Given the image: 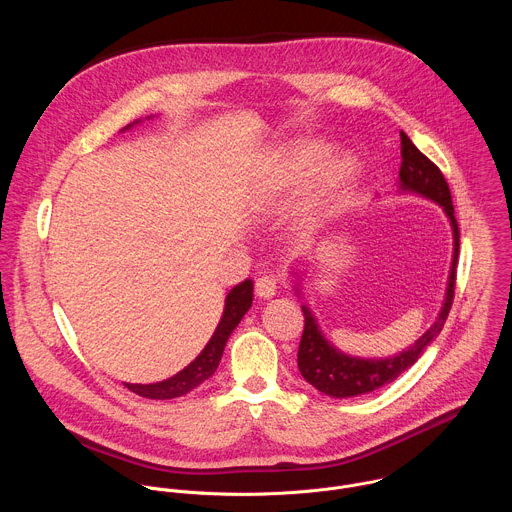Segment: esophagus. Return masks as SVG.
<instances>
[{
    "label": "esophagus",
    "instance_id": "1",
    "mask_svg": "<svg viewBox=\"0 0 512 512\" xmlns=\"http://www.w3.org/2000/svg\"><path fill=\"white\" fill-rule=\"evenodd\" d=\"M277 279L273 275H261L257 281H255V294L257 298H263V300H269L277 294Z\"/></svg>",
    "mask_w": 512,
    "mask_h": 512
}]
</instances>
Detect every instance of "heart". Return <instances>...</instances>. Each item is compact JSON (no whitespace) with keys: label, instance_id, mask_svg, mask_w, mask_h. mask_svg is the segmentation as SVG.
<instances>
[{"label":"heart","instance_id":"1","mask_svg":"<svg viewBox=\"0 0 512 512\" xmlns=\"http://www.w3.org/2000/svg\"><path fill=\"white\" fill-rule=\"evenodd\" d=\"M324 156H326L324 145H318V143L298 145L296 150H291V154L283 164L281 184L291 186L300 182L304 176L311 174L322 163ZM354 174H356V166L350 158H336L323 164L312 175L306 186V194L300 206L302 225L316 227L320 221H324L326 216L336 212L344 204L348 190L352 188Z\"/></svg>","mask_w":512,"mask_h":512}]
</instances>
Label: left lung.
Returning a JSON list of instances; mask_svg holds the SVG:
<instances>
[{
	"mask_svg": "<svg viewBox=\"0 0 512 512\" xmlns=\"http://www.w3.org/2000/svg\"><path fill=\"white\" fill-rule=\"evenodd\" d=\"M401 188L417 192L437 204H442L446 214L450 216V223L454 229V261L448 281V294L444 308L433 322V326L407 350L389 356V358H354L346 356L340 350H336L324 336L322 330L316 324V318L312 312L302 306L304 312V334L300 340L298 350V367L302 377L316 387L320 393L346 399L356 395H367L371 391H377L383 385L393 383L401 373H405L411 364L421 356L425 346L442 332L448 314L454 304V289H456V267H458V251H460V229L454 216V204H452V192L450 186L442 174L427 156H423L413 141L401 131Z\"/></svg>",
	"mask_w": 512,
	"mask_h": 512,
	"instance_id": "1",
	"label": "left lung"
}]
</instances>
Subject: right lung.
Returning a JSON list of instances; mask_svg holds the SVG:
<instances>
[{"instance_id": "right-lung-1", "label": "right lung", "mask_w": 512, "mask_h": 512, "mask_svg": "<svg viewBox=\"0 0 512 512\" xmlns=\"http://www.w3.org/2000/svg\"><path fill=\"white\" fill-rule=\"evenodd\" d=\"M253 304V281L245 279L239 285H235L225 300V312L221 322H218L212 338L204 346V350L188 364L184 371L178 375L152 385H125L129 391H133L139 397L145 399H174L190 393L200 383H204L208 377L214 375L218 362H221L225 344L233 330L239 326L241 318L247 314V310Z\"/></svg>"}]
</instances>
